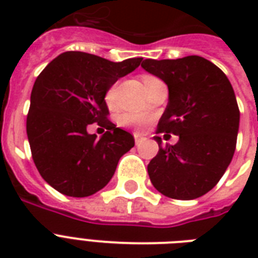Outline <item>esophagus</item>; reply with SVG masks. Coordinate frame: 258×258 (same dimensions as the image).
I'll return each mask as SVG.
<instances>
[{"mask_svg": "<svg viewBox=\"0 0 258 258\" xmlns=\"http://www.w3.org/2000/svg\"><path fill=\"white\" fill-rule=\"evenodd\" d=\"M134 138H135V143H137V145H139L142 139H143V137H142V135L139 133L134 134Z\"/></svg>", "mask_w": 258, "mask_h": 258, "instance_id": "obj_1", "label": "esophagus"}]
</instances>
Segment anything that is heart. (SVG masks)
I'll return each instance as SVG.
<instances>
[{
    "label": "heart",
    "mask_w": 258,
    "mask_h": 258,
    "mask_svg": "<svg viewBox=\"0 0 258 258\" xmlns=\"http://www.w3.org/2000/svg\"><path fill=\"white\" fill-rule=\"evenodd\" d=\"M149 79H153L151 76H145L143 82L149 80ZM113 99H115V87L109 88L107 91V95H105V101L108 104H112ZM149 121V116H145V115H130V113H125L121 116V123L125 125H134V127H142L145 125L146 123Z\"/></svg>",
    "instance_id": "1"
}]
</instances>
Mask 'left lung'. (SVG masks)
<instances>
[{"label": "left lung", "instance_id": "1", "mask_svg": "<svg viewBox=\"0 0 258 258\" xmlns=\"http://www.w3.org/2000/svg\"><path fill=\"white\" fill-rule=\"evenodd\" d=\"M165 82L169 103L159 133L179 137L162 146L147 166L154 187L174 200H194L210 191L224 175L236 150L240 109L226 75L201 56L142 62Z\"/></svg>", "mask_w": 258, "mask_h": 258}]
</instances>
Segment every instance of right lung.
I'll return each instance as SVG.
<instances>
[{
	"instance_id": "add662e5",
	"label": "right lung",
	"mask_w": 258,
	"mask_h": 258,
	"mask_svg": "<svg viewBox=\"0 0 258 258\" xmlns=\"http://www.w3.org/2000/svg\"><path fill=\"white\" fill-rule=\"evenodd\" d=\"M142 57L113 62L84 52H64L38 75L30 95L26 134L45 182L64 196L88 197L115 174L134 137L107 119L105 95L139 67ZM97 121L109 131L99 140L86 127Z\"/></svg>"
}]
</instances>
